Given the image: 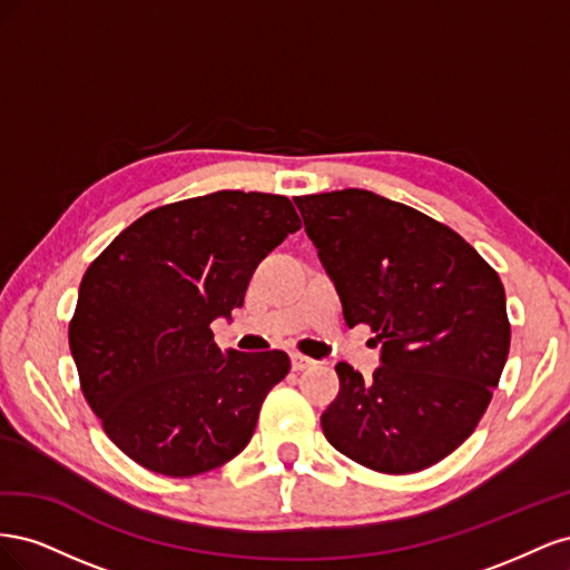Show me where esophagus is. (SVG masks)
I'll return each mask as SVG.
<instances>
[{"label":"esophagus","mask_w":570,"mask_h":570,"mask_svg":"<svg viewBox=\"0 0 570 570\" xmlns=\"http://www.w3.org/2000/svg\"><path fill=\"white\" fill-rule=\"evenodd\" d=\"M312 366H316L314 358H308L304 354H292V368H295V371H306Z\"/></svg>","instance_id":"obj_1"}]
</instances>
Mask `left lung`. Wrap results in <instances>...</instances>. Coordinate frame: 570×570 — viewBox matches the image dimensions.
<instances>
[{
    "label": "left lung",
    "mask_w": 570,
    "mask_h": 570,
    "mask_svg": "<svg viewBox=\"0 0 570 570\" xmlns=\"http://www.w3.org/2000/svg\"><path fill=\"white\" fill-rule=\"evenodd\" d=\"M350 327L383 344L371 381L335 366L321 425L337 452L377 473H416L469 438L511 342L497 271L465 239L368 189L295 197Z\"/></svg>",
    "instance_id": "1"
}]
</instances>
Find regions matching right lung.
<instances>
[{
    "mask_svg": "<svg viewBox=\"0 0 570 570\" xmlns=\"http://www.w3.org/2000/svg\"><path fill=\"white\" fill-rule=\"evenodd\" d=\"M302 228L283 195L220 189L147 212L85 271L68 323L80 390L120 452L189 478L230 461L289 373L285 352H220L258 262Z\"/></svg>",
    "mask_w": 570,
    "mask_h": 570,
    "instance_id": "right-lung-1",
    "label": "right lung"
}]
</instances>
